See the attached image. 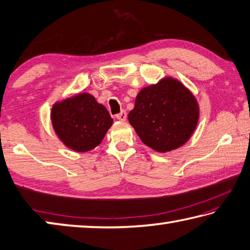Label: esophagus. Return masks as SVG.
Instances as JSON below:
<instances>
[{"label": "esophagus", "instance_id": "34e87169", "mask_svg": "<svg viewBox=\"0 0 250 250\" xmlns=\"http://www.w3.org/2000/svg\"><path fill=\"white\" fill-rule=\"evenodd\" d=\"M117 119L120 120V121H125L126 119V112L125 111V110H122V111L119 113V115H117Z\"/></svg>", "mask_w": 250, "mask_h": 250}]
</instances>
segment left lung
<instances>
[{
    "instance_id": "8db88e82",
    "label": "left lung",
    "mask_w": 250,
    "mask_h": 250,
    "mask_svg": "<svg viewBox=\"0 0 250 250\" xmlns=\"http://www.w3.org/2000/svg\"><path fill=\"white\" fill-rule=\"evenodd\" d=\"M198 118L195 96L168 76L142 88L128 116L141 141L160 153L184 146L195 131Z\"/></svg>"
}]
</instances>
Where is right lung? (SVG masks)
<instances>
[{
    "label": "right lung",
    "instance_id": "obj_1",
    "mask_svg": "<svg viewBox=\"0 0 250 250\" xmlns=\"http://www.w3.org/2000/svg\"><path fill=\"white\" fill-rule=\"evenodd\" d=\"M50 120L62 145L80 153L98 146L113 122L107 108L88 92L55 103Z\"/></svg>",
    "mask_w": 250,
    "mask_h": 250
}]
</instances>
